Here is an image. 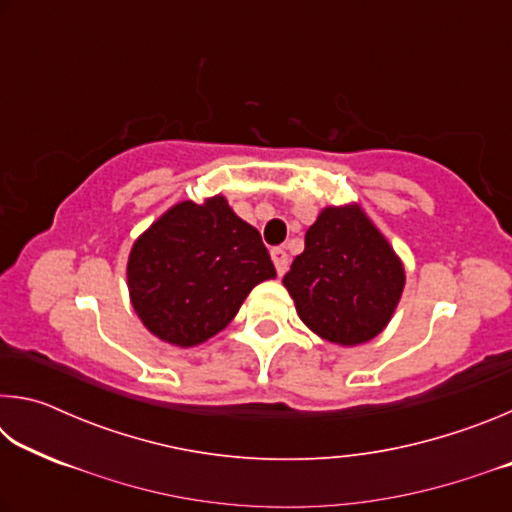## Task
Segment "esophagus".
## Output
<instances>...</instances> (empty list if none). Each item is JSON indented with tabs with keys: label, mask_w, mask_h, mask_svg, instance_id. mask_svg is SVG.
Returning a JSON list of instances; mask_svg holds the SVG:
<instances>
[{
	"label": "esophagus",
	"mask_w": 512,
	"mask_h": 512,
	"mask_svg": "<svg viewBox=\"0 0 512 512\" xmlns=\"http://www.w3.org/2000/svg\"><path fill=\"white\" fill-rule=\"evenodd\" d=\"M271 257H273V264H275L277 275L287 273V268H289V255H287V250H284V248H273V250H271Z\"/></svg>",
	"instance_id": "1"
}]
</instances>
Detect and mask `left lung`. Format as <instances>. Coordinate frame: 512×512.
Listing matches in <instances>:
<instances>
[{"instance_id": "obj_1", "label": "left lung", "mask_w": 512, "mask_h": 512, "mask_svg": "<svg viewBox=\"0 0 512 512\" xmlns=\"http://www.w3.org/2000/svg\"><path fill=\"white\" fill-rule=\"evenodd\" d=\"M282 284L311 332L354 348L391 323L406 271L391 241L352 201L320 210Z\"/></svg>"}]
</instances>
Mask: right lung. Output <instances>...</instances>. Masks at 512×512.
Listing matches in <instances>:
<instances>
[{
    "mask_svg": "<svg viewBox=\"0 0 512 512\" xmlns=\"http://www.w3.org/2000/svg\"><path fill=\"white\" fill-rule=\"evenodd\" d=\"M275 266L257 228L216 194L178 201L133 241L126 284L137 318L176 348H194L230 325Z\"/></svg>",
    "mask_w": 512,
    "mask_h": 512,
    "instance_id": "add662e5",
    "label": "right lung"
}]
</instances>
